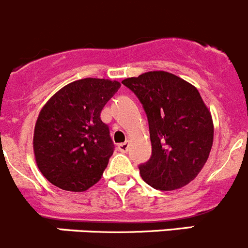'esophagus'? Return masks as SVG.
I'll list each match as a JSON object with an SVG mask.
<instances>
[{
	"label": "esophagus",
	"mask_w": 248,
	"mask_h": 248,
	"mask_svg": "<svg viewBox=\"0 0 248 248\" xmlns=\"http://www.w3.org/2000/svg\"><path fill=\"white\" fill-rule=\"evenodd\" d=\"M118 150H119L120 152H123V153L128 152V150H129V142H122V143H119V145H118Z\"/></svg>",
	"instance_id": "obj_1"
}]
</instances>
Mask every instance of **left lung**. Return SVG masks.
<instances>
[{"instance_id":"obj_1","label":"left lung","mask_w":248,"mask_h":248,"mask_svg":"<svg viewBox=\"0 0 248 248\" xmlns=\"http://www.w3.org/2000/svg\"><path fill=\"white\" fill-rule=\"evenodd\" d=\"M122 82L142 103L150 126L152 155L139 166L141 178L162 191L187 185L202 170L213 145V120L199 90L163 70Z\"/></svg>"}]
</instances>
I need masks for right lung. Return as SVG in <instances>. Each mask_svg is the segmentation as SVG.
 <instances>
[{"label": "right lung", "instance_id": "right-lung-1", "mask_svg": "<svg viewBox=\"0 0 248 248\" xmlns=\"http://www.w3.org/2000/svg\"><path fill=\"white\" fill-rule=\"evenodd\" d=\"M120 82L86 78L65 85L40 110L34 130V155L42 175L65 191L95 185L114 151L101 110Z\"/></svg>", "mask_w": 248, "mask_h": 248}]
</instances>
